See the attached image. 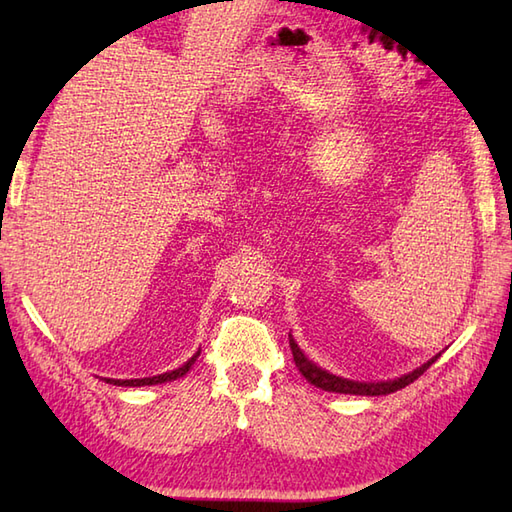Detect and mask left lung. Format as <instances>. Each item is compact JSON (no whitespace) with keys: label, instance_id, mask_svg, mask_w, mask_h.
I'll return each instance as SVG.
<instances>
[{"label":"left lung","instance_id":"1","mask_svg":"<svg viewBox=\"0 0 512 512\" xmlns=\"http://www.w3.org/2000/svg\"><path fill=\"white\" fill-rule=\"evenodd\" d=\"M290 339V350L292 356H295V363L299 367L301 376L312 383L314 387H319L323 391H332V394H352V396H387V394H394V391L407 387L409 383H413L418 376H422L427 369L438 361L436 354L433 358H429L427 363H422L420 367L413 369V372L402 374L398 378H391V380H374V383H369V380H350V378H343V376H336L328 369L319 367L314 361L303 354L301 347L297 345V341L292 339V334H288Z\"/></svg>","mask_w":512,"mask_h":512}]
</instances>
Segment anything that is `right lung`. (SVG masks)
<instances>
[{"label": "right lung", "mask_w": 512, "mask_h": 512, "mask_svg": "<svg viewBox=\"0 0 512 512\" xmlns=\"http://www.w3.org/2000/svg\"><path fill=\"white\" fill-rule=\"evenodd\" d=\"M198 356H200V350L195 352L187 363H184L182 367H178V369H171V372H165V374H158V376H147V378H125V380H121V378H105V383H110V385H116V387H145V385H160V383H171V380H178V378H182L184 374L189 372L191 369V365L198 361Z\"/></svg>", "instance_id": "1"}]
</instances>
